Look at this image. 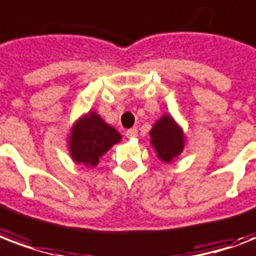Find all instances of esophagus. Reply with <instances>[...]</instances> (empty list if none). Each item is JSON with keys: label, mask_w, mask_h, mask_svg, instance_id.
<instances>
[{"label": "esophagus", "mask_w": 256, "mask_h": 256, "mask_svg": "<svg viewBox=\"0 0 256 256\" xmlns=\"http://www.w3.org/2000/svg\"><path fill=\"white\" fill-rule=\"evenodd\" d=\"M137 128H128V132H126V137L128 138H134V137H137Z\"/></svg>", "instance_id": "1"}]
</instances>
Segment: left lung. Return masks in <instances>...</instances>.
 <instances>
[{"label":"left lung","mask_w":256,"mask_h":256,"mask_svg":"<svg viewBox=\"0 0 256 256\" xmlns=\"http://www.w3.org/2000/svg\"><path fill=\"white\" fill-rule=\"evenodd\" d=\"M152 145L162 162H170L179 156L183 149V133L171 116H162L150 130Z\"/></svg>","instance_id":"8db88e82"}]
</instances>
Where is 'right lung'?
Wrapping results in <instances>:
<instances>
[{"label": "right lung", "instance_id": "right-lung-1", "mask_svg": "<svg viewBox=\"0 0 256 256\" xmlns=\"http://www.w3.org/2000/svg\"><path fill=\"white\" fill-rule=\"evenodd\" d=\"M120 134L96 112H90L74 124L70 137V153L76 162L94 166L100 157L119 142Z\"/></svg>", "mask_w": 256, "mask_h": 256}]
</instances>
